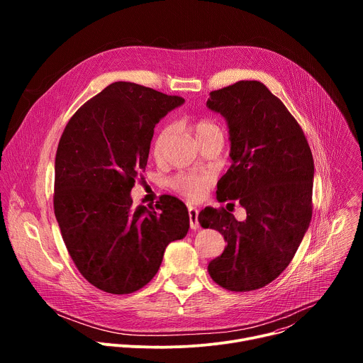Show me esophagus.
Segmentation results:
<instances>
[{
    "instance_id": "34e87169",
    "label": "esophagus",
    "mask_w": 363,
    "mask_h": 363,
    "mask_svg": "<svg viewBox=\"0 0 363 363\" xmlns=\"http://www.w3.org/2000/svg\"><path fill=\"white\" fill-rule=\"evenodd\" d=\"M198 214L199 211L196 208H194V206H189L188 208V216H189V227L191 230H198L199 228V223H198Z\"/></svg>"
}]
</instances>
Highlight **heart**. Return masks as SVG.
<instances>
[{
	"label": "heart",
	"mask_w": 363,
	"mask_h": 363,
	"mask_svg": "<svg viewBox=\"0 0 363 363\" xmlns=\"http://www.w3.org/2000/svg\"><path fill=\"white\" fill-rule=\"evenodd\" d=\"M189 128L194 132L196 142L202 138L221 133L220 128L214 122L205 121V119L192 122L189 125ZM172 138H174V129L169 125L162 126L158 130V133L155 135V138L152 140V157L155 160L157 161L165 160L168 147L172 142ZM213 182H214L213 172L196 169V171L178 174L177 177H174V179L171 181V188L189 199H201L206 194V191L210 189Z\"/></svg>",
	"instance_id": "b5f03b06"
}]
</instances>
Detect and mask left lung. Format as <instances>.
I'll list each match as a JSON object with an SVG mask.
<instances>
[{
  "instance_id": "obj_1",
  "label": "left lung",
  "mask_w": 363,
  "mask_h": 363,
  "mask_svg": "<svg viewBox=\"0 0 363 363\" xmlns=\"http://www.w3.org/2000/svg\"><path fill=\"white\" fill-rule=\"evenodd\" d=\"M206 108L225 119L230 135L231 167L218 182L217 199H240L247 213L244 221L224 208L199 213V224L227 241L208 273L227 290H255L284 272L310 225L312 150L281 100L260 82L211 91Z\"/></svg>"
}]
</instances>
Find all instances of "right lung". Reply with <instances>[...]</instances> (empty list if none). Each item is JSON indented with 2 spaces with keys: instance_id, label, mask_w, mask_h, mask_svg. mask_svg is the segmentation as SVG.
<instances>
[{
  "instance_id": "obj_1",
  "label": "right lung",
  "mask_w": 363,
  "mask_h": 363,
  "mask_svg": "<svg viewBox=\"0 0 363 363\" xmlns=\"http://www.w3.org/2000/svg\"><path fill=\"white\" fill-rule=\"evenodd\" d=\"M184 99L129 82L103 89L69 121L55 162V214L67 251L94 287L128 294L158 273L165 248L189 228L182 201L133 206L153 129Z\"/></svg>"
}]
</instances>
